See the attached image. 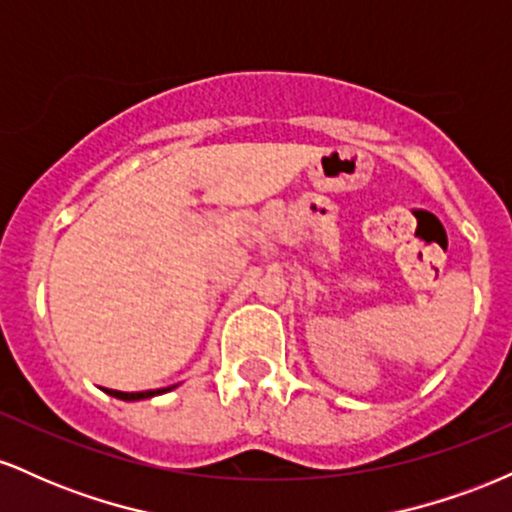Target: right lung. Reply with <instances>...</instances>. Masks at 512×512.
<instances>
[{"label":"right lung","instance_id":"obj_1","mask_svg":"<svg viewBox=\"0 0 512 512\" xmlns=\"http://www.w3.org/2000/svg\"><path fill=\"white\" fill-rule=\"evenodd\" d=\"M166 390H173V387H163V390H146V392H117V390H105V392L117 399H125V402H134V399H146V397L161 395V392H166Z\"/></svg>","mask_w":512,"mask_h":512}]
</instances>
